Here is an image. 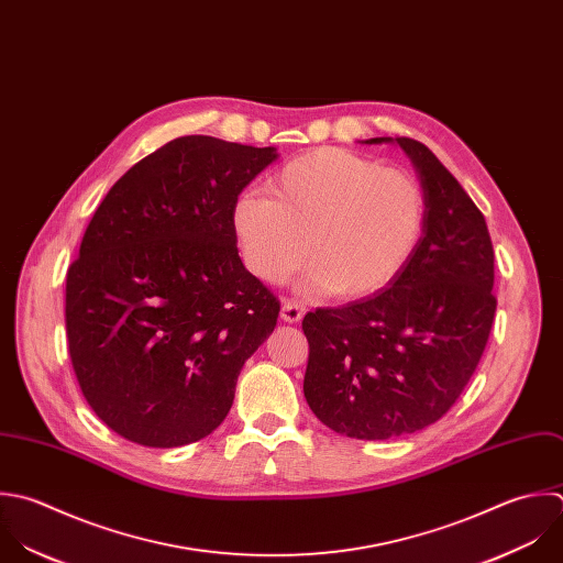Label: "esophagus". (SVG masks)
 <instances>
[{
	"label": "esophagus",
	"mask_w": 563,
	"mask_h": 563,
	"mask_svg": "<svg viewBox=\"0 0 563 563\" xmlns=\"http://www.w3.org/2000/svg\"><path fill=\"white\" fill-rule=\"evenodd\" d=\"M302 316H305L302 305H298V302H294V300H285V305H283V309H280V320H283V322L296 324V322L302 320Z\"/></svg>",
	"instance_id": "34e87169"
}]
</instances>
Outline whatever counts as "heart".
<instances>
[{
    "label": "heart",
    "instance_id": "heart-1",
    "mask_svg": "<svg viewBox=\"0 0 563 563\" xmlns=\"http://www.w3.org/2000/svg\"><path fill=\"white\" fill-rule=\"evenodd\" d=\"M267 190L239 195L232 232L245 267L269 285L285 283L309 252L307 289L366 298L401 274L423 234L419 181L344 148L322 146L287 162Z\"/></svg>",
    "mask_w": 563,
    "mask_h": 563
}]
</instances>
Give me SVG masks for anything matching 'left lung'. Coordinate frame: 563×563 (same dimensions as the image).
Returning a JSON list of instances; mask_svg holds the SVG:
<instances>
[{
  "instance_id": "left-lung-1",
  "label": "left lung",
  "mask_w": 563,
  "mask_h": 563,
  "mask_svg": "<svg viewBox=\"0 0 563 563\" xmlns=\"http://www.w3.org/2000/svg\"><path fill=\"white\" fill-rule=\"evenodd\" d=\"M410 157L426 225L401 274L371 298L305 316V399L333 432L386 441L437 423L472 379L496 316L483 212L412 137H371Z\"/></svg>"
}]
</instances>
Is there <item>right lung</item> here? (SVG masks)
<instances>
[{
    "mask_svg": "<svg viewBox=\"0 0 563 563\" xmlns=\"http://www.w3.org/2000/svg\"><path fill=\"white\" fill-rule=\"evenodd\" d=\"M276 146L184 135L131 166L67 269L78 386L115 434L181 448L228 417L239 373L280 311L236 250L232 206Z\"/></svg>",
    "mask_w": 563,
    "mask_h": 563,
    "instance_id": "right-lung-1",
    "label": "right lung"
}]
</instances>
